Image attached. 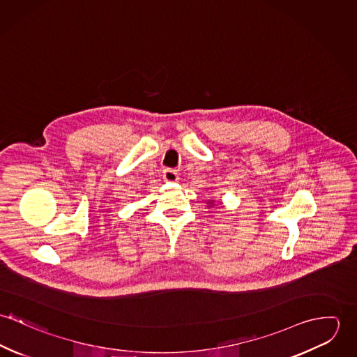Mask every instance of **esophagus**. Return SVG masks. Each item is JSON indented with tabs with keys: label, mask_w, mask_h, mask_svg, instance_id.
I'll return each instance as SVG.
<instances>
[{
	"label": "esophagus",
	"mask_w": 357,
	"mask_h": 357,
	"mask_svg": "<svg viewBox=\"0 0 357 357\" xmlns=\"http://www.w3.org/2000/svg\"><path fill=\"white\" fill-rule=\"evenodd\" d=\"M163 180L166 183H176L178 180V174L173 169H165L163 170Z\"/></svg>",
	"instance_id": "34e87169"
}]
</instances>
